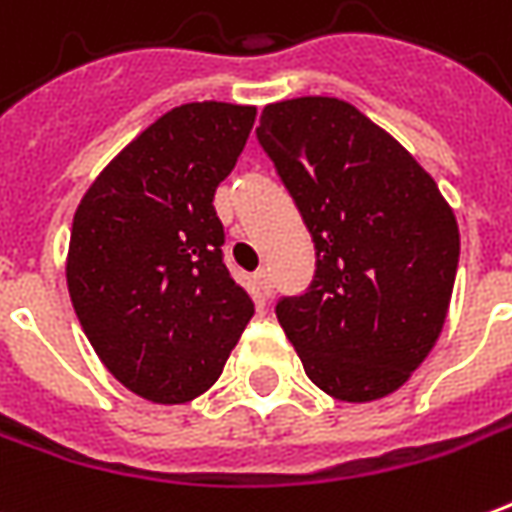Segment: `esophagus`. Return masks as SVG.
Here are the masks:
<instances>
[{
	"label": "esophagus",
	"mask_w": 512,
	"mask_h": 512,
	"mask_svg": "<svg viewBox=\"0 0 512 512\" xmlns=\"http://www.w3.org/2000/svg\"><path fill=\"white\" fill-rule=\"evenodd\" d=\"M255 282L263 296H271V274H268V268H257Z\"/></svg>",
	"instance_id": "esophagus-1"
}]
</instances>
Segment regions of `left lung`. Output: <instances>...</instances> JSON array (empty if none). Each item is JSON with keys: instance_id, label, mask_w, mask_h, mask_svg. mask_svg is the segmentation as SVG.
<instances>
[{"instance_id": "1", "label": "left lung", "mask_w": 512, "mask_h": 512, "mask_svg": "<svg viewBox=\"0 0 512 512\" xmlns=\"http://www.w3.org/2000/svg\"><path fill=\"white\" fill-rule=\"evenodd\" d=\"M257 141L316 244V277L277 302L305 374L341 402L402 388L438 341L460 257L455 213L393 135L335 96L263 107Z\"/></svg>"}]
</instances>
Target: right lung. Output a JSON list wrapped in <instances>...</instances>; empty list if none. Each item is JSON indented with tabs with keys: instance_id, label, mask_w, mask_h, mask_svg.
<instances>
[{
	"instance_id": "1",
	"label": "right lung",
	"mask_w": 512,
	"mask_h": 512,
	"mask_svg": "<svg viewBox=\"0 0 512 512\" xmlns=\"http://www.w3.org/2000/svg\"><path fill=\"white\" fill-rule=\"evenodd\" d=\"M255 116L230 102L174 107L107 163L74 213V313L107 371L155 405L205 393L255 316L224 266L213 207Z\"/></svg>"
}]
</instances>
